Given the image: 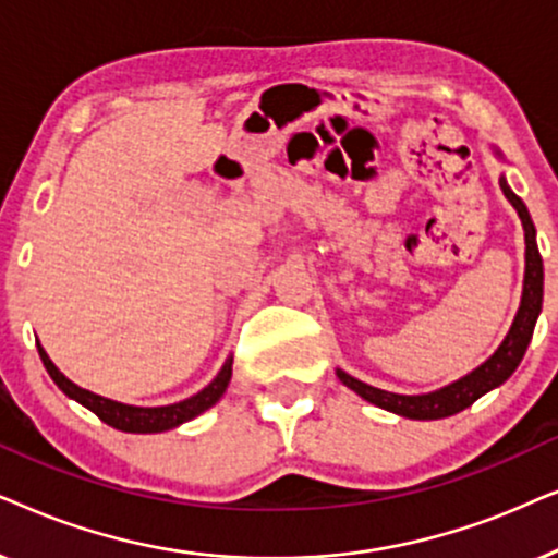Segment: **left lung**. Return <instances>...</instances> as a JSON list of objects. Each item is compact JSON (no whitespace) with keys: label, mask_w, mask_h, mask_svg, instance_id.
<instances>
[{"label":"left lung","mask_w":558,"mask_h":558,"mask_svg":"<svg viewBox=\"0 0 558 558\" xmlns=\"http://www.w3.org/2000/svg\"><path fill=\"white\" fill-rule=\"evenodd\" d=\"M493 153L495 158L502 160V153L497 150V147H493ZM500 189L505 193V198L512 204V209L518 211V217H521V225L525 232V275H523L521 306H518V314L512 318V326L510 331L505 333L502 344L497 347L495 354L487 356L480 367H474L470 375L459 377V380L444 385V388L434 392H423V396H400V392L373 388V385L356 380V377L337 367L339 380L344 383L349 390H354L356 396L365 398L367 403L413 421L449 418V415L470 408L474 400L485 396V392L500 388V385L515 373L518 365H521L525 349L531 344L533 329H536L541 306H544V259L538 255L536 227H533L531 214L525 209L521 198L512 193L508 181H505V175H500Z\"/></svg>","instance_id":"8db88e82"}]
</instances>
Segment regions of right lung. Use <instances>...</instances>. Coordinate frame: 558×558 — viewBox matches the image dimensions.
Masks as SVG:
<instances>
[{"mask_svg": "<svg viewBox=\"0 0 558 558\" xmlns=\"http://www.w3.org/2000/svg\"><path fill=\"white\" fill-rule=\"evenodd\" d=\"M37 352H40V360L43 365H46L48 375L53 377V383L65 392V396L99 415L107 426L117 430H128V434H162V430L181 426V423L196 418V415H202L204 411H209V408L217 405L219 398L227 392V385L232 380V362H234L232 356H227V362L221 365L217 377H214L204 390H198L196 396L178 400V403H170V405L147 408V405L119 403V400L96 396L92 390L78 388L76 383H71L69 377L53 365V360H50L40 341H37Z\"/></svg>", "mask_w": 558, "mask_h": 558, "instance_id": "obj_1", "label": "right lung"}]
</instances>
